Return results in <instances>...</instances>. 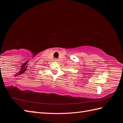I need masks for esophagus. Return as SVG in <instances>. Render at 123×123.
Listing matches in <instances>:
<instances>
[{"label": "esophagus", "instance_id": "esophagus-1", "mask_svg": "<svg viewBox=\"0 0 123 123\" xmlns=\"http://www.w3.org/2000/svg\"><path fill=\"white\" fill-rule=\"evenodd\" d=\"M55 61H58V59H55Z\"/></svg>", "mask_w": 123, "mask_h": 123}]
</instances>
